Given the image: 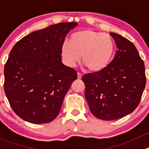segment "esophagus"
<instances>
[{"instance_id": "obj_1", "label": "esophagus", "mask_w": 149, "mask_h": 149, "mask_svg": "<svg viewBox=\"0 0 149 149\" xmlns=\"http://www.w3.org/2000/svg\"><path fill=\"white\" fill-rule=\"evenodd\" d=\"M77 78L81 79L82 78V74L80 72H77Z\"/></svg>"}]
</instances>
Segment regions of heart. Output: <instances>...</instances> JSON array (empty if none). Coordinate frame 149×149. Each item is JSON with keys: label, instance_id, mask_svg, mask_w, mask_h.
I'll list each match as a JSON object with an SVG mask.
<instances>
[{"label": "heart", "instance_id": "heart-1", "mask_svg": "<svg viewBox=\"0 0 149 149\" xmlns=\"http://www.w3.org/2000/svg\"><path fill=\"white\" fill-rule=\"evenodd\" d=\"M115 51V43L111 36L91 29L72 34L69 43L61 48L63 62L73 68L81 61L91 72H97L108 66Z\"/></svg>", "mask_w": 149, "mask_h": 149}]
</instances>
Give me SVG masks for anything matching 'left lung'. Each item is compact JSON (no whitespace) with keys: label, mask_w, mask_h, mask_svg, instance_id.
I'll use <instances>...</instances> for the list:
<instances>
[{"label":"left lung","mask_w":149,"mask_h":149,"mask_svg":"<svg viewBox=\"0 0 149 149\" xmlns=\"http://www.w3.org/2000/svg\"><path fill=\"white\" fill-rule=\"evenodd\" d=\"M110 35L117 48L113 61L103 70L82 77L90 111L103 120L131 114L138 106L146 82L144 62L134 45L120 35Z\"/></svg>","instance_id":"left-lung-1"}]
</instances>
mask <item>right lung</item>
I'll use <instances>...</instances> for the list:
<instances>
[{
    "mask_svg": "<svg viewBox=\"0 0 149 149\" xmlns=\"http://www.w3.org/2000/svg\"><path fill=\"white\" fill-rule=\"evenodd\" d=\"M76 22L53 24L19 40L4 66V91L13 111L27 122L52 121L77 72L61 61V48Z\"/></svg>",
    "mask_w": 149,
    "mask_h": 149,
    "instance_id": "add662e5",
    "label": "right lung"
}]
</instances>
